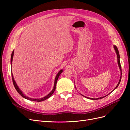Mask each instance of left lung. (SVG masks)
I'll list each match as a JSON object with an SVG mask.
<instances>
[{"label": "left lung", "instance_id": "left-lung-1", "mask_svg": "<svg viewBox=\"0 0 130 130\" xmlns=\"http://www.w3.org/2000/svg\"><path fill=\"white\" fill-rule=\"evenodd\" d=\"M114 48H115V50H116V54H117V59H118V66H119V69H120V72H121V65H120V55H119V52H118V48H117V47L116 46V45H114ZM121 76H120V79H119V82H118V84H117V86L116 87V88L114 89V90L115 89H116L117 87H118V86H119V84H120V81H121ZM114 90H113V91ZM112 91V92H113ZM109 93V94H110ZM82 95V94H81ZM84 96V95H83ZM106 96H107V95H106ZM106 96H103V97H100V98H96V99H93V98H88V97H86V96H85V97H86V98H88V99H92V100H96V99H102V98H104V97H106Z\"/></svg>", "mask_w": 130, "mask_h": 130}]
</instances>
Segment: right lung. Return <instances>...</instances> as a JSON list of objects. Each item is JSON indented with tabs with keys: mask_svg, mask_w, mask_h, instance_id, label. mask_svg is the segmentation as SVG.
<instances>
[{
	"mask_svg": "<svg viewBox=\"0 0 130 130\" xmlns=\"http://www.w3.org/2000/svg\"><path fill=\"white\" fill-rule=\"evenodd\" d=\"M13 54H14V50L12 52V54H11V64H12V60H13ZM63 72V70L61 69L60 70V71L58 73V74L56 75V77H55V82H54V88L53 89V90L51 91V92H50L48 95H47L46 96H45V97H43V98H40V99H32V98H30L29 97H27L26 96H25L24 94H23V93L21 91V89L19 88V87H18V86L16 84V82H15V81H14V78H13V74L12 73V81H13V85L14 86V87L15 88V89L17 90V91L18 92V93L20 94V95L23 97L24 98H25V99H26L27 100H31V101H37V102H41V101H44L47 99H48L49 98H50L51 96H52V94L54 93V91L55 90V89H56V83H57V80H58V78L59 77V76L60 75V74L62 73V72Z\"/></svg>",
	"mask_w": 130,
	"mask_h": 130,
	"instance_id": "right-lung-1",
	"label": "right lung"
}]
</instances>
